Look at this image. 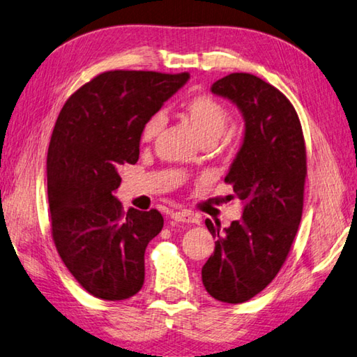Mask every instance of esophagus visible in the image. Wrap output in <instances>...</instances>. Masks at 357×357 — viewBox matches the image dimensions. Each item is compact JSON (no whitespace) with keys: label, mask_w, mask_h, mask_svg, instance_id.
<instances>
[{"label":"esophagus","mask_w":357,"mask_h":357,"mask_svg":"<svg viewBox=\"0 0 357 357\" xmlns=\"http://www.w3.org/2000/svg\"><path fill=\"white\" fill-rule=\"evenodd\" d=\"M171 218L174 221L177 222H186V224H192V222H197L196 216L190 213V211H174V213L171 215Z\"/></svg>","instance_id":"obj_1"}]
</instances>
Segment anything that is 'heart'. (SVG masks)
<instances>
[{
	"mask_svg": "<svg viewBox=\"0 0 357 357\" xmlns=\"http://www.w3.org/2000/svg\"><path fill=\"white\" fill-rule=\"evenodd\" d=\"M180 116L190 125L192 133L201 142H216L229 123V112L224 106L208 96H196L180 106ZM161 128V117L153 116L144 125L141 137L144 142L152 141Z\"/></svg>",
	"mask_w": 357,
	"mask_h": 357,
	"instance_id": "obj_1",
	"label": "heart"
}]
</instances>
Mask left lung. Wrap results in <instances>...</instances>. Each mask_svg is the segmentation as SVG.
I'll return each instance as SVG.
<instances>
[{"label":"left lung","instance_id":"8db88e82","mask_svg":"<svg viewBox=\"0 0 357 357\" xmlns=\"http://www.w3.org/2000/svg\"><path fill=\"white\" fill-rule=\"evenodd\" d=\"M241 112L245 135L226 183L241 199V220L229 227L205 221L215 252L202 266L205 290L238 304L276 278L303 216L305 146L293 105L276 87L251 73H230L211 86Z\"/></svg>","mask_w":357,"mask_h":357}]
</instances>
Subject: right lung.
Returning a JSON list of instances; mask_svg holds the SVG:
<instances>
[{"label":"right lung","mask_w":357,"mask_h":357,"mask_svg":"<svg viewBox=\"0 0 357 357\" xmlns=\"http://www.w3.org/2000/svg\"><path fill=\"white\" fill-rule=\"evenodd\" d=\"M188 73L105 72L73 93L56 121L47 156L56 249L91 295L121 301L144 284V252L162 229L158 210L125 213L119 167L139 158L144 125Z\"/></svg>","instance_id":"obj_1"}]
</instances>
